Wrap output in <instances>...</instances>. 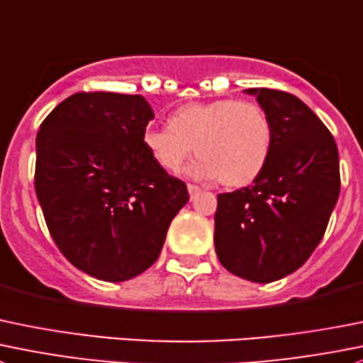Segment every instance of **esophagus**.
Instances as JSON below:
<instances>
[{"label": "esophagus", "instance_id": "obj_1", "mask_svg": "<svg viewBox=\"0 0 363 363\" xmlns=\"http://www.w3.org/2000/svg\"><path fill=\"white\" fill-rule=\"evenodd\" d=\"M199 191H200L199 186H195V184H188V193H189V196H191V199H193V196H195L196 193H199Z\"/></svg>", "mask_w": 363, "mask_h": 363}]
</instances>
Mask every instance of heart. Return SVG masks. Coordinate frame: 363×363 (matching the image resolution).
<instances>
[{
	"label": "heart",
	"instance_id": "b5f03b06",
	"mask_svg": "<svg viewBox=\"0 0 363 363\" xmlns=\"http://www.w3.org/2000/svg\"><path fill=\"white\" fill-rule=\"evenodd\" d=\"M271 122L260 106L221 99L184 104L168 118L167 129H147L143 147L167 172L177 174L195 147L200 156L189 168L196 179H214L228 188L255 181L269 157Z\"/></svg>",
	"mask_w": 363,
	"mask_h": 363
}]
</instances>
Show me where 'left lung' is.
Segmentation results:
<instances>
[{
  "mask_svg": "<svg viewBox=\"0 0 363 363\" xmlns=\"http://www.w3.org/2000/svg\"><path fill=\"white\" fill-rule=\"evenodd\" d=\"M271 122V150L248 188L218 195L214 248L232 275L269 284L307 262L340 191L339 152L318 115L298 97L248 88Z\"/></svg>",
  "mask_w": 363,
  "mask_h": 363,
  "instance_id": "left-lung-1",
  "label": "left lung"
}]
</instances>
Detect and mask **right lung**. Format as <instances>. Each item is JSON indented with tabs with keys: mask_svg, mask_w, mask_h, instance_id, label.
Listing matches in <instances>:
<instances>
[{
	"mask_svg": "<svg viewBox=\"0 0 363 363\" xmlns=\"http://www.w3.org/2000/svg\"><path fill=\"white\" fill-rule=\"evenodd\" d=\"M152 118L142 96L81 92L38 129L35 191L45 223L69 262L97 280L149 269L189 200L143 147Z\"/></svg>",
	"mask_w": 363,
	"mask_h": 363,
	"instance_id": "right-lung-1",
	"label": "right lung"
}]
</instances>
